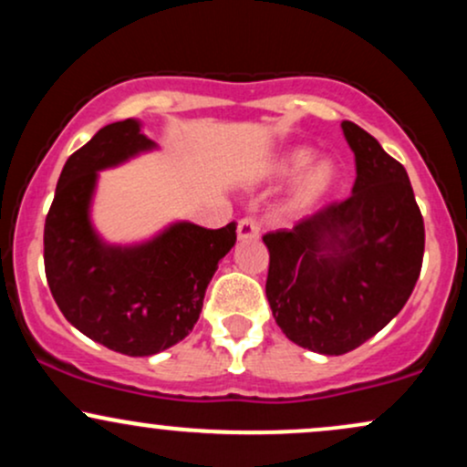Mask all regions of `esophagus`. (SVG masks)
<instances>
[{"label": "esophagus", "mask_w": 467, "mask_h": 467, "mask_svg": "<svg viewBox=\"0 0 467 467\" xmlns=\"http://www.w3.org/2000/svg\"><path fill=\"white\" fill-rule=\"evenodd\" d=\"M259 223L254 222V219L250 217H244L241 222L237 223V237L241 241H248V239H259Z\"/></svg>", "instance_id": "34e87169"}]
</instances>
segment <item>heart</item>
I'll list each match as a JSON object with an SVG mask.
<instances>
[{
	"label": "heart",
	"instance_id": "obj_1",
	"mask_svg": "<svg viewBox=\"0 0 467 467\" xmlns=\"http://www.w3.org/2000/svg\"><path fill=\"white\" fill-rule=\"evenodd\" d=\"M316 159V151L309 147H292L287 151L278 153L270 164H267V180L272 182H292L298 180L303 174L301 184H298L296 195H294V203L298 208H307L314 206L316 202H320L327 192H331V189L336 186L337 182V166L334 164V160L323 158Z\"/></svg>",
	"mask_w": 467,
	"mask_h": 467
}]
</instances>
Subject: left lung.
Returning a JSON list of instances; mask_svg holds the SVG:
<instances>
[{
    "mask_svg": "<svg viewBox=\"0 0 467 467\" xmlns=\"http://www.w3.org/2000/svg\"><path fill=\"white\" fill-rule=\"evenodd\" d=\"M351 197L264 237L265 296L276 325L303 349L342 356L401 312L420 278L423 219L409 173L356 122Z\"/></svg>",
    "mask_w": 467,
    "mask_h": 467,
    "instance_id": "8db88e82",
    "label": "left lung"
}]
</instances>
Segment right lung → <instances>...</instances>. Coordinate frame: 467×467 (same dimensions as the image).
Wrapping results in <instances>:
<instances>
[{
  "label": "right lung",
  "instance_id": "add662e5",
  "mask_svg": "<svg viewBox=\"0 0 467 467\" xmlns=\"http://www.w3.org/2000/svg\"><path fill=\"white\" fill-rule=\"evenodd\" d=\"M158 144L136 118L111 122L67 158L46 217L44 261L52 296L80 334L125 356H153L184 340L200 318L237 226L173 222L140 244H109L92 223L99 171Z\"/></svg>",
  "mask_w": 467,
  "mask_h": 467
}]
</instances>
